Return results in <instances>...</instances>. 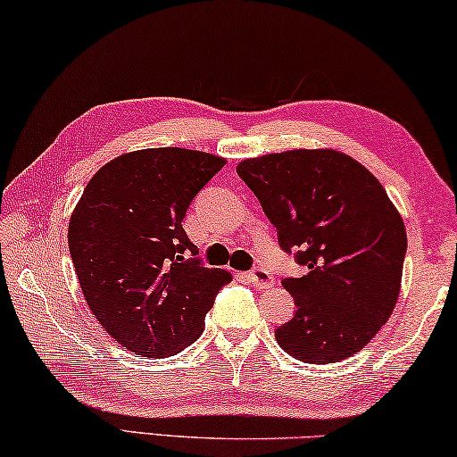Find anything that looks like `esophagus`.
Here are the masks:
<instances>
[{"instance_id":"esophagus-1","label":"esophagus","mask_w":457,"mask_h":457,"mask_svg":"<svg viewBox=\"0 0 457 457\" xmlns=\"http://www.w3.org/2000/svg\"><path fill=\"white\" fill-rule=\"evenodd\" d=\"M245 278H248V282H250L252 287L260 288V291H262V288H270L274 285L272 274L268 272L266 268H254V270L245 274Z\"/></svg>"}]
</instances>
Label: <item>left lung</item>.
I'll return each mask as SVG.
<instances>
[{
  "mask_svg": "<svg viewBox=\"0 0 457 457\" xmlns=\"http://www.w3.org/2000/svg\"><path fill=\"white\" fill-rule=\"evenodd\" d=\"M237 175L278 231L280 248L307 268L285 278L295 317L274 329L307 364L360 352L388 321L401 291L407 231L385 187L337 150H288L248 158Z\"/></svg>",
  "mask_w": 457,
  "mask_h": 457,
  "instance_id": "obj_1",
  "label": "left lung"
}]
</instances>
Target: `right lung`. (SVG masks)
Returning <instances> with one entry per match:
<instances>
[{"label": "right lung", "instance_id": "obj_1", "mask_svg": "<svg viewBox=\"0 0 457 457\" xmlns=\"http://www.w3.org/2000/svg\"><path fill=\"white\" fill-rule=\"evenodd\" d=\"M220 156L187 148L128 152L96 172L69 223L85 301L121 347L166 358L199 339L215 295L231 280L205 268L183 220Z\"/></svg>", "mask_w": 457, "mask_h": 457}]
</instances>
